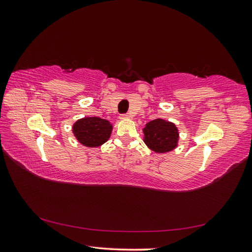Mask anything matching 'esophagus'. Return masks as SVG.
Segmentation results:
<instances>
[{"label": "esophagus", "mask_w": 252, "mask_h": 252, "mask_svg": "<svg viewBox=\"0 0 252 252\" xmlns=\"http://www.w3.org/2000/svg\"><path fill=\"white\" fill-rule=\"evenodd\" d=\"M132 118V116L130 113H126V114H122V116H120V119H130Z\"/></svg>", "instance_id": "esophagus-1"}]
</instances>
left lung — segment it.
<instances>
[{
  "label": "left lung",
  "instance_id": "1",
  "mask_svg": "<svg viewBox=\"0 0 252 252\" xmlns=\"http://www.w3.org/2000/svg\"><path fill=\"white\" fill-rule=\"evenodd\" d=\"M143 131V141L156 153H167L174 150L179 142V130L174 123L156 119L148 122Z\"/></svg>",
  "mask_w": 252,
  "mask_h": 252
}]
</instances>
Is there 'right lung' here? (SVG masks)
I'll list each match as a JSON object with an SVG mask.
<instances>
[{
  "label": "right lung",
  "instance_id": "right-lung-1",
  "mask_svg": "<svg viewBox=\"0 0 252 252\" xmlns=\"http://www.w3.org/2000/svg\"><path fill=\"white\" fill-rule=\"evenodd\" d=\"M113 126L110 121L99 117L79 119L72 126L75 139L84 147L97 148L105 143L112 133Z\"/></svg>",
  "mask_w": 252,
  "mask_h": 252
}]
</instances>
